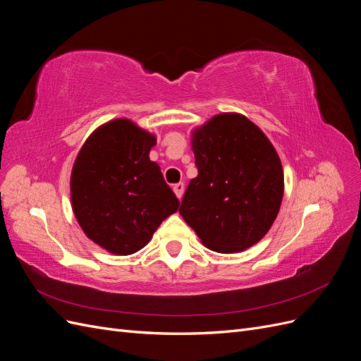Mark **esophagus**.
<instances>
[{
  "label": "esophagus",
  "mask_w": 361,
  "mask_h": 361,
  "mask_svg": "<svg viewBox=\"0 0 361 361\" xmlns=\"http://www.w3.org/2000/svg\"><path fill=\"white\" fill-rule=\"evenodd\" d=\"M183 190H185V185L182 183V182H179V183H176L173 187V191H174V194H176V197L180 200L182 199V195H183Z\"/></svg>",
  "instance_id": "34e87169"
}]
</instances>
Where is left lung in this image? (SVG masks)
Segmentation results:
<instances>
[{"label":"left lung","instance_id":"left-lung-1","mask_svg":"<svg viewBox=\"0 0 361 361\" xmlns=\"http://www.w3.org/2000/svg\"><path fill=\"white\" fill-rule=\"evenodd\" d=\"M197 178L191 179L179 214L218 253L257 244L279 215L285 174L276 147L239 113L215 114L191 130Z\"/></svg>","mask_w":361,"mask_h":361}]
</instances>
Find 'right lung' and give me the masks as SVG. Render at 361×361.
<instances>
[{"label": "right lung", "instance_id": "right-lung-1", "mask_svg": "<svg viewBox=\"0 0 361 361\" xmlns=\"http://www.w3.org/2000/svg\"><path fill=\"white\" fill-rule=\"evenodd\" d=\"M157 135L129 118L96 128L75 158L71 202L94 244L117 256L143 248L179 200L149 154Z\"/></svg>", "mask_w": 361, "mask_h": 361}]
</instances>
